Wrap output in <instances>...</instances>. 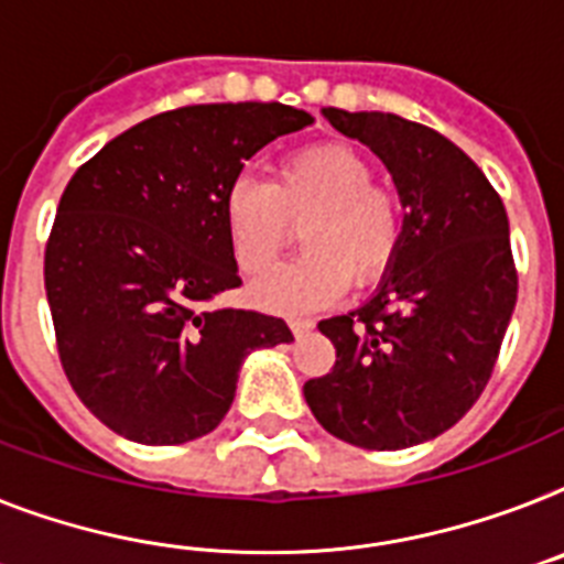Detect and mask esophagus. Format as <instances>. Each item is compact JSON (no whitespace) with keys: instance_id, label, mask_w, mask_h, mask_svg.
Returning a JSON list of instances; mask_svg holds the SVG:
<instances>
[{"instance_id":"34e87169","label":"esophagus","mask_w":564,"mask_h":564,"mask_svg":"<svg viewBox=\"0 0 564 564\" xmlns=\"http://www.w3.org/2000/svg\"><path fill=\"white\" fill-rule=\"evenodd\" d=\"M288 325H291V332L296 334V337H308V334L314 332V319H302V316L288 319Z\"/></svg>"}]
</instances>
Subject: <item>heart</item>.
Instances as JSON below:
<instances>
[{"instance_id": "heart-1", "label": "heart", "mask_w": 564, "mask_h": 564, "mask_svg": "<svg viewBox=\"0 0 564 564\" xmlns=\"http://www.w3.org/2000/svg\"><path fill=\"white\" fill-rule=\"evenodd\" d=\"M360 152L319 143L282 158L268 184L239 178L225 195V232L241 273L268 271L288 239V221H302L305 256L253 285L259 305L305 314L332 305L355 285H369L394 262L403 213L392 189L371 184Z\"/></svg>"}]
</instances>
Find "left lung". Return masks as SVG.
<instances>
[{
    "mask_svg": "<svg viewBox=\"0 0 564 564\" xmlns=\"http://www.w3.org/2000/svg\"><path fill=\"white\" fill-rule=\"evenodd\" d=\"M389 170L403 207L394 262L360 308L319 323L337 348L302 386L325 432L362 449H406L467 415L516 308L499 193L453 141L386 111L323 109Z\"/></svg>",
    "mask_w": 564,
    "mask_h": 564,
    "instance_id": "8db88e82",
    "label": "left lung"
}]
</instances>
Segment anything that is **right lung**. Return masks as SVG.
Instances as JSON below:
<instances>
[{
  "instance_id": "obj_1",
  "label": "right lung",
  "mask_w": 564,
  "mask_h": 564,
  "mask_svg": "<svg viewBox=\"0 0 564 564\" xmlns=\"http://www.w3.org/2000/svg\"><path fill=\"white\" fill-rule=\"evenodd\" d=\"M311 123L282 104L184 106L126 129L68 181L45 248L59 360L126 441L202 438L245 357L293 343L279 316L216 305L241 285L221 209L245 161Z\"/></svg>"
}]
</instances>
